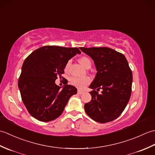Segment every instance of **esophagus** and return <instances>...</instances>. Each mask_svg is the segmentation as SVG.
Masks as SVG:
<instances>
[{"mask_svg": "<svg viewBox=\"0 0 155 155\" xmlns=\"http://www.w3.org/2000/svg\"><path fill=\"white\" fill-rule=\"evenodd\" d=\"M78 94H83L84 93V91H81V90H78Z\"/></svg>", "mask_w": 155, "mask_h": 155, "instance_id": "obj_1", "label": "esophagus"}]
</instances>
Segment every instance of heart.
Listing matches in <instances>:
<instances>
[{
	"label": "heart",
	"instance_id": "1",
	"mask_svg": "<svg viewBox=\"0 0 155 155\" xmlns=\"http://www.w3.org/2000/svg\"><path fill=\"white\" fill-rule=\"evenodd\" d=\"M79 62L85 68L91 67V61L89 58L87 57H83L79 59ZM69 64V62H67V64H66L65 69H67ZM71 83L72 85L77 87L78 88H83L86 85H87L90 83L89 78L85 77V78H78V77H72L71 78Z\"/></svg>",
	"mask_w": 155,
	"mask_h": 155
}]
</instances>
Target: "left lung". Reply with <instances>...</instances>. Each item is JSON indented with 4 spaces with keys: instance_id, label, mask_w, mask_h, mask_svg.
<instances>
[{
    "instance_id": "obj_1",
    "label": "left lung",
    "mask_w": 155,
    "mask_h": 155,
    "mask_svg": "<svg viewBox=\"0 0 155 155\" xmlns=\"http://www.w3.org/2000/svg\"><path fill=\"white\" fill-rule=\"evenodd\" d=\"M79 48L92 58L97 71L89 87L92 99L84 104L85 112L100 123L113 121L124 110L132 91L133 74L127 58L108 47Z\"/></svg>"
}]
</instances>
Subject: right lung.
<instances>
[{"mask_svg":"<svg viewBox=\"0 0 155 155\" xmlns=\"http://www.w3.org/2000/svg\"><path fill=\"white\" fill-rule=\"evenodd\" d=\"M81 53L78 48L45 46L25 59L18 86L23 103L32 117L49 122L62 113L77 89L67 83L61 89L55 80L64 73L68 61Z\"/></svg>","mask_w":155,"mask_h":155,"instance_id":"obj_1","label":"right lung"}]
</instances>
